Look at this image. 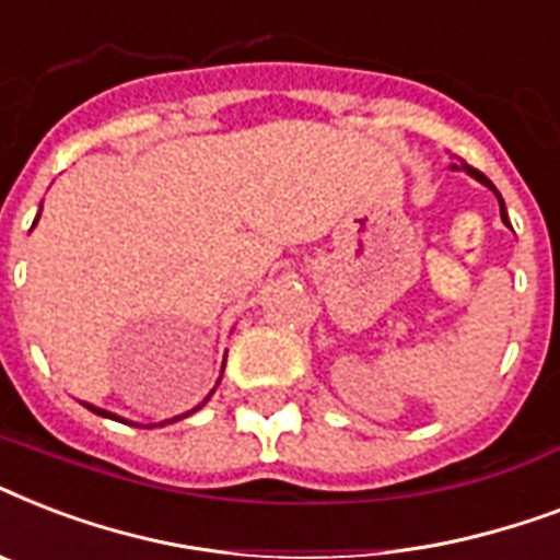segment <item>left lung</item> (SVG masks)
Returning a JSON list of instances; mask_svg holds the SVG:
<instances>
[{
	"label": "left lung",
	"instance_id": "obj_1",
	"mask_svg": "<svg viewBox=\"0 0 560 560\" xmlns=\"http://www.w3.org/2000/svg\"><path fill=\"white\" fill-rule=\"evenodd\" d=\"M453 168H456V165H453ZM462 168L468 171L470 177H477V179H479V183H482V186H488V188H494V183H491V179H488V177H486V174H479V171H477V168H468V165H462ZM494 194H497V200H500V214H503V223H509V218H505V206H503V197H500V191H497V188H494Z\"/></svg>",
	"mask_w": 560,
	"mask_h": 560
}]
</instances>
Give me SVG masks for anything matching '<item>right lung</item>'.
Here are the masks:
<instances>
[{
	"instance_id": "obj_1",
	"label": "right lung",
	"mask_w": 560,
	"mask_h": 560,
	"mask_svg": "<svg viewBox=\"0 0 560 560\" xmlns=\"http://www.w3.org/2000/svg\"><path fill=\"white\" fill-rule=\"evenodd\" d=\"M206 400H209V398H206ZM206 400H202V404H206ZM86 407H90V409H92V412H98V416L116 418V416H113V412H104V409H98V407H92V404H86ZM191 412H194V409H191ZM186 416H188V412H186ZM171 421H179V418H171ZM162 424H168V421H162Z\"/></svg>"
}]
</instances>
